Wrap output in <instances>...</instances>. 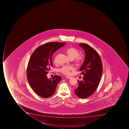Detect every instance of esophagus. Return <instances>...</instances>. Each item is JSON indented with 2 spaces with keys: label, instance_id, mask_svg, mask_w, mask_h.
Returning a JSON list of instances; mask_svg holds the SVG:
<instances>
[{
  "label": "esophagus",
  "instance_id": "34e87169",
  "mask_svg": "<svg viewBox=\"0 0 129 129\" xmlns=\"http://www.w3.org/2000/svg\"><path fill=\"white\" fill-rule=\"evenodd\" d=\"M65 77H66V78H67V79H71V77H69V76H66Z\"/></svg>",
  "mask_w": 129,
  "mask_h": 129
}]
</instances>
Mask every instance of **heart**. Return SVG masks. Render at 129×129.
Instances as JSON below:
<instances>
[{
	"mask_svg": "<svg viewBox=\"0 0 129 129\" xmlns=\"http://www.w3.org/2000/svg\"><path fill=\"white\" fill-rule=\"evenodd\" d=\"M68 57L71 60H74V62L76 64L79 65L82 62L83 58L81 56L79 55V52L77 49L73 47L68 48L65 51ZM56 60V58L55 59ZM73 68L71 66H64L60 69L59 71L62 74L69 75L71 70Z\"/></svg>",
	"mask_w": 129,
	"mask_h": 129,
	"instance_id": "1",
	"label": "heart"
}]
</instances>
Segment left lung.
<instances>
[{
  "label": "left lung",
  "mask_w": 129,
  "mask_h": 129,
  "mask_svg": "<svg viewBox=\"0 0 129 129\" xmlns=\"http://www.w3.org/2000/svg\"><path fill=\"white\" fill-rule=\"evenodd\" d=\"M84 49L85 59L79 69L83 74V79L78 80V87L74 92L78 97L85 99L94 92L99 84L103 73V64L99 54L90 46L84 43L79 44Z\"/></svg>",
  "instance_id": "8db88e82"
}]
</instances>
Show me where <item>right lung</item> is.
<instances>
[{"instance_id": "obj_1", "label": "right lung", "mask_w": 129, "mask_h": 129, "mask_svg": "<svg viewBox=\"0 0 129 129\" xmlns=\"http://www.w3.org/2000/svg\"><path fill=\"white\" fill-rule=\"evenodd\" d=\"M65 43H47L34 51L28 61L27 78L35 92L41 97L48 98L54 94L58 83L61 80L59 75L48 79L47 74L53 66L52 56Z\"/></svg>"}]
</instances>
